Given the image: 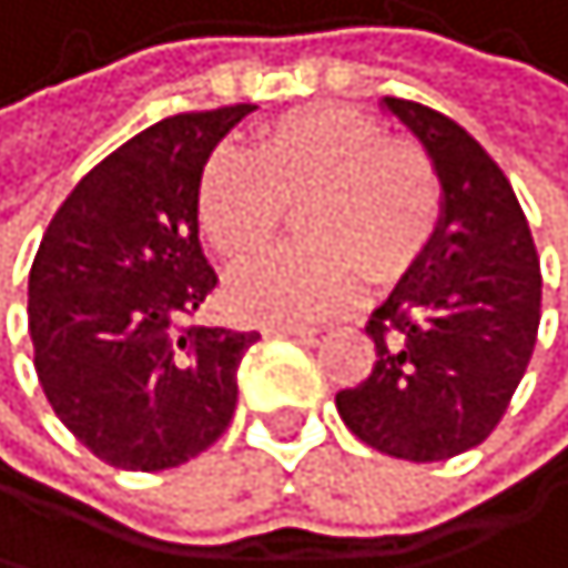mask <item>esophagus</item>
I'll return each mask as SVG.
<instances>
[{
	"label": "esophagus",
	"mask_w": 568,
	"mask_h": 568,
	"mask_svg": "<svg viewBox=\"0 0 568 568\" xmlns=\"http://www.w3.org/2000/svg\"><path fill=\"white\" fill-rule=\"evenodd\" d=\"M264 333L267 336H301V341H315L318 329H312V326H267Z\"/></svg>",
	"instance_id": "obj_1"
}]
</instances>
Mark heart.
Wrapping results in <instances>:
<instances>
[{
    "label": "heart",
    "instance_id": "b5f03b06",
    "mask_svg": "<svg viewBox=\"0 0 568 568\" xmlns=\"http://www.w3.org/2000/svg\"><path fill=\"white\" fill-rule=\"evenodd\" d=\"M199 227L232 264L261 256L301 213L307 246L232 278V312L261 326H304L341 315L358 282L406 278L438 235L442 176L435 159L387 136L355 108L312 104L264 122L246 159L216 151L199 176Z\"/></svg>",
    "mask_w": 568,
    "mask_h": 568
}]
</instances>
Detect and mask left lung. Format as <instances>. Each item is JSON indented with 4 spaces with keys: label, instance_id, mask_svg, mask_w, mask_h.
<instances>
[{
    "label": "left lung",
    "instance_id": "1",
    "mask_svg": "<svg viewBox=\"0 0 568 568\" xmlns=\"http://www.w3.org/2000/svg\"><path fill=\"white\" fill-rule=\"evenodd\" d=\"M442 176V224L420 264L373 312L369 377L336 392L341 420L402 460H449L504 420L540 326V256L489 151L442 111L384 101Z\"/></svg>",
    "mask_w": 568,
    "mask_h": 568
}]
</instances>
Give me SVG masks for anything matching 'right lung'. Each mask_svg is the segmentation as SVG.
Returning a JSON list of instances; mask_svg holds the SVG:
<instances>
[{
    "instance_id": "right-lung-1",
    "label": "right lung",
    "mask_w": 568,
    "mask_h": 568,
    "mask_svg": "<svg viewBox=\"0 0 568 568\" xmlns=\"http://www.w3.org/2000/svg\"><path fill=\"white\" fill-rule=\"evenodd\" d=\"M253 104L181 111L71 187L28 275V333L57 417L97 460L162 471L210 449L261 333L195 326L216 290L199 246V176Z\"/></svg>"
}]
</instances>
